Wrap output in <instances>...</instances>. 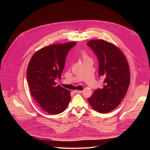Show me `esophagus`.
<instances>
[{"instance_id":"obj_1","label":"esophagus","mask_w":150,"mask_h":150,"mask_svg":"<svg viewBox=\"0 0 150 150\" xmlns=\"http://www.w3.org/2000/svg\"><path fill=\"white\" fill-rule=\"evenodd\" d=\"M74 92H75V93H81L82 92V91H81V90H74Z\"/></svg>"}]
</instances>
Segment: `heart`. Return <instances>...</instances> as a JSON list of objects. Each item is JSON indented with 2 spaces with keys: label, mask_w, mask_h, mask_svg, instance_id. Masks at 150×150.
I'll use <instances>...</instances> for the list:
<instances>
[{
  "label": "heart",
  "mask_w": 150,
  "mask_h": 150,
  "mask_svg": "<svg viewBox=\"0 0 150 150\" xmlns=\"http://www.w3.org/2000/svg\"><path fill=\"white\" fill-rule=\"evenodd\" d=\"M81 57L82 58L83 60H85L86 59H90V57L88 56V54L87 53V52L85 51H82L81 53Z\"/></svg>",
  "instance_id": "heart-1"
}]
</instances>
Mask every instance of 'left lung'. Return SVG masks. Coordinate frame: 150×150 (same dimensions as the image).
<instances>
[{
    "label": "left lung",
    "mask_w": 150,
    "mask_h": 150,
    "mask_svg": "<svg viewBox=\"0 0 150 150\" xmlns=\"http://www.w3.org/2000/svg\"><path fill=\"white\" fill-rule=\"evenodd\" d=\"M87 45L98 57L99 76L104 79L102 89L94 91L88 101L100 113L110 112L125 98L130 83V70L121 50L112 42L91 40Z\"/></svg>",
    "instance_id": "8db88e82"
}]
</instances>
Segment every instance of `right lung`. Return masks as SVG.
I'll list each match as a JSON object with an SVG mask.
<instances>
[{
	"label": "right lung",
	"mask_w": 150,
	"mask_h": 150,
	"mask_svg": "<svg viewBox=\"0 0 150 150\" xmlns=\"http://www.w3.org/2000/svg\"><path fill=\"white\" fill-rule=\"evenodd\" d=\"M76 42L42 47L34 53L28 63L27 76L31 94L40 108L50 115L66 109L71 100L69 90L56 85L61 78L67 55Z\"/></svg>",
	"instance_id": "1"
}]
</instances>
